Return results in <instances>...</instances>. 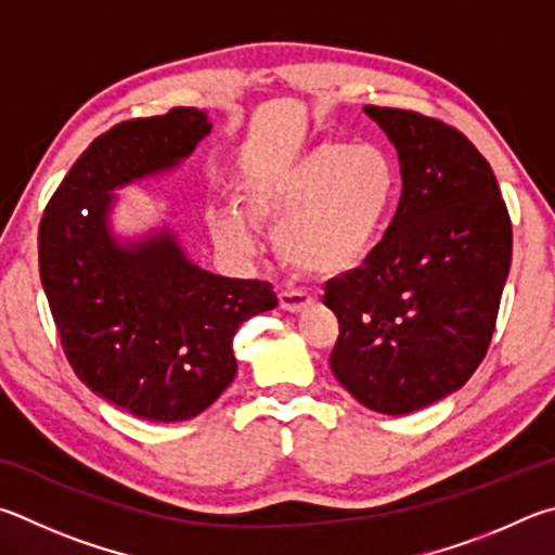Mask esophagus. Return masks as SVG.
Instances as JSON below:
<instances>
[{"label":"esophagus","instance_id":"1","mask_svg":"<svg viewBox=\"0 0 555 555\" xmlns=\"http://www.w3.org/2000/svg\"><path fill=\"white\" fill-rule=\"evenodd\" d=\"M314 302V297L305 293V289H283L280 293V307L285 309V312H305V309Z\"/></svg>","mask_w":555,"mask_h":555}]
</instances>
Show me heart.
<instances>
[{
    "mask_svg": "<svg viewBox=\"0 0 555 555\" xmlns=\"http://www.w3.org/2000/svg\"><path fill=\"white\" fill-rule=\"evenodd\" d=\"M400 170L373 143H319L285 168L246 182L241 202L248 217L278 223L275 246L297 268L341 275L371 256L400 199ZM221 248L248 256L256 246L238 211L211 214Z\"/></svg>",
    "mask_w": 555,
    "mask_h": 555,
    "instance_id": "b5f03b06",
    "label": "heart"
}]
</instances>
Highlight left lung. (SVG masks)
<instances>
[{
  "instance_id": "8db88e82",
  "label": "left lung",
  "mask_w": 555,
  "mask_h": 555,
  "mask_svg": "<svg viewBox=\"0 0 555 555\" xmlns=\"http://www.w3.org/2000/svg\"><path fill=\"white\" fill-rule=\"evenodd\" d=\"M397 149L400 207L361 266L324 285L338 319L332 373L367 410L410 414L470 380L512 262L490 163L429 116L363 106Z\"/></svg>"
}]
</instances>
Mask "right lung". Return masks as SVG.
I'll list each match as a JSON object with an SVG mask.
<instances>
[{"label":"right lung","mask_w":555,"mask_h":555,"mask_svg":"<svg viewBox=\"0 0 555 555\" xmlns=\"http://www.w3.org/2000/svg\"><path fill=\"white\" fill-rule=\"evenodd\" d=\"M211 133L204 109L114 126L90 143L48 202L38 270L75 375L139 420L202 414L236 375L233 336L278 307L270 283L199 268L168 221L124 236L116 190L178 170Z\"/></svg>","instance_id":"right-lung-1"}]
</instances>
